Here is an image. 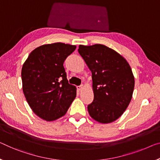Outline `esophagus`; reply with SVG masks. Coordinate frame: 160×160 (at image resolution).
Returning a JSON list of instances; mask_svg holds the SVG:
<instances>
[{
  "label": "esophagus",
  "mask_w": 160,
  "mask_h": 160,
  "mask_svg": "<svg viewBox=\"0 0 160 160\" xmlns=\"http://www.w3.org/2000/svg\"><path fill=\"white\" fill-rule=\"evenodd\" d=\"M83 85H80V86H78L77 87V89L78 90V91H81L83 88Z\"/></svg>",
  "instance_id": "obj_1"
}]
</instances>
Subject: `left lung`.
I'll return each instance as SVG.
<instances>
[{
	"mask_svg": "<svg viewBox=\"0 0 160 160\" xmlns=\"http://www.w3.org/2000/svg\"><path fill=\"white\" fill-rule=\"evenodd\" d=\"M78 53L92 74L94 101L88 105L89 115L108 124L123 114L131 102L134 77L127 60L102 44L79 45Z\"/></svg>",
	"mask_w": 160,
	"mask_h": 160,
	"instance_id": "8db88e82",
	"label": "left lung"
}]
</instances>
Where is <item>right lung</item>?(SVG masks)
Segmentation results:
<instances>
[{"instance_id":"obj_1","label":"right lung","mask_w":160,"mask_h":160,"mask_svg":"<svg viewBox=\"0 0 160 160\" xmlns=\"http://www.w3.org/2000/svg\"><path fill=\"white\" fill-rule=\"evenodd\" d=\"M77 46L45 44L31 51L21 70L23 92L33 112L51 122L64 115L77 96L69 84L63 62Z\"/></svg>"}]
</instances>
